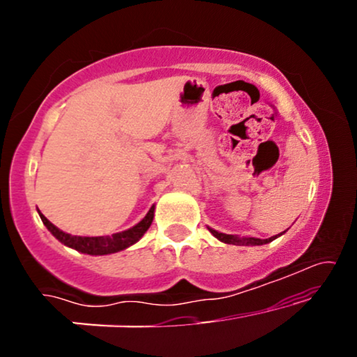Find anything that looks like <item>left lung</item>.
<instances>
[{
  "label": "left lung",
  "instance_id": "1",
  "mask_svg": "<svg viewBox=\"0 0 357 357\" xmlns=\"http://www.w3.org/2000/svg\"><path fill=\"white\" fill-rule=\"evenodd\" d=\"M209 232L213 234L214 237L219 238V241L224 242V243H232V245H263V243H268V242H273L276 237L282 236L281 234H278V236H273L270 238H255V237H237V236H232V234H222V232H218L214 231V229L208 227Z\"/></svg>",
  "mask_w": 357,
  "mask_h": 357
}]
</instances>
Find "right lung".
<instances>
[{
    "instance_id": "right-lung-1",
    "label": "right lung",
    "mask_w": 357,
    "mask_h": 357,
    "mask_svg": "<svg viewBox=\"0 0 357 357\" xmlns=\"http://www.w3.org/2000/svg\"><path fill=\"white\" fill-rule=\"evenodd\" d=\"M38 214H40L42 222L45 224L48 231H50L61 243H65L66 247L75 248V250L81 253H87V255H109V253L125 250V248L133 245V243L138 242L139 238L144 236V232L148 231L151 222H153L154 206H151L148 214H146V216L141 219L136 226H133L131 229H126V231L112 234V236H102V237L71 236V234L63 232L56 226H53V224L48 221L42 213Z\"/></svg>"
}]
</instances>
